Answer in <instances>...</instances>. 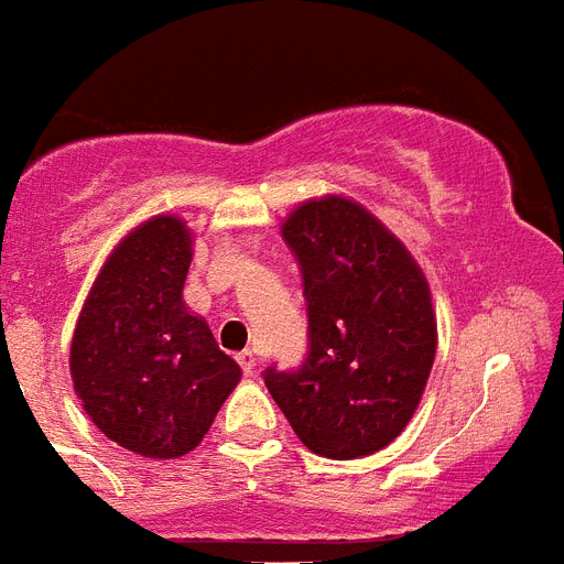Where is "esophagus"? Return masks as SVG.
<instances>
[{"mask_svg": "<svg viewBox=\"0 0 564 564\" xmlns=\"http://www.w3.org/2000/svg\"><path fill=\"white\" fill-rule=\"evenodd\" d=\"M236 360H239V366H241V369H245V375H253L256 366H259V357H256L253 351H241V355L236 357Z\"/></svg>", "mask_w": 564, "mask_h": 564, "instance_id": "34e87169", "label": "esophagus"}]
</instances>
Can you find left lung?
Masks as SVG:
<instances>
[{"mask_svg":"<svg viewBox=\"0 0 564 564\" xmlns=\"http://www.w3.org/2000/svg\"><path fill=\"white\" fill-rule=\"evenodd\" d=\"M308 302V360L264 386L311 453L334 460L392 444L430 380L438 319L406 245L348 195L308 198L282 221Z\"/></svg>","mask_w":564,"mask_h":564,"instance_id":"8db88e82","label":"left lung"}]
</instances>
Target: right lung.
Masks as SVG:
<instances>
[{
  "mask_svg": "<svg viewBox=\"0 0 564 564\" xmlns=\"http://www.w3.org/2000/svg\"><path fill=\"white\" fill-rule=\"evenodd\" d=\"M193 241L172 213L141 221L106 256L74 325V394L106 438L143 458L193 453L241 380L184 302Z\"/></svg>",
  "mask_w": 564,
  "mask_h": 564,
  "instance_id": "add662e5",
  "label": "right lung"
}]
</instances>
